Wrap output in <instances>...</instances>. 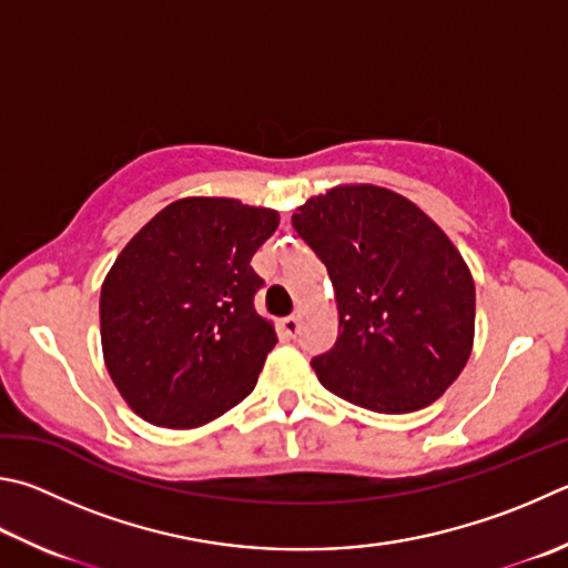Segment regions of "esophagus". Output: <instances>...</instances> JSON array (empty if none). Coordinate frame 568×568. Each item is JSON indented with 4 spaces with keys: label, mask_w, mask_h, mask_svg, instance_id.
I'll return each instance as SVG.
<instances>
[{
    "label": "esophagus",
    "mask_w": 568,
    "mask_h": 568,
    "mask_svg": "<svg viewBox=\"0 0 568 568\" xmlns=\"http://www.w3.org/2000/svg\"><path fill=\"white\" fill-rule=\"evenodd\" d=\"M281 325H283V329H285V335H287V337H295L297 333H301V317H297V315L285 317Z\"/></svg>",
    "instance_id": "1"
}]
</instances>
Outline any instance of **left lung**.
Returning a JSON list of instances; mask_svg holds the SVG:
<instances>
[{
    "label": "left lung",
    "instance_id": "left-lung-1",
    "mask_svg": "<svg viewBox=\"0 0 568 568\" xmlns=\"http://www.w3.org/2000/svg\"><path fill=\"white\" fill-rule=\"evenodd\" d=\"M327 267L339 335L317 379L357 407L405 415L455 383L474 339V281L459 251L405 195L337 185L293 213Z\"/></svg>",
    "mask_w": 568,
    "mask_h": 568
}]
</instances>
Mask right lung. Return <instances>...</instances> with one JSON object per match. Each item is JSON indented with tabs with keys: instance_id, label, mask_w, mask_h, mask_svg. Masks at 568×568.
Here are the masks:
<instances>
[{
	"instance_id": "obj_1",
	"label": "right lung",
	"mask_w": 568,
	"mask_h": 568,
	"mask_svg": "<svg viewBox=\"0 0 568 568\" xmlns=\"http://www.w3.org/2000/svg\"><path fill=\"white\" fill-rule=\"evenodd\" d=\"M277 213L235 199H181L143 225L101 287L113 385L151 425L201 427L253 392L277 337L255 313V251Z\"/></svg>"
}]
</instances>
